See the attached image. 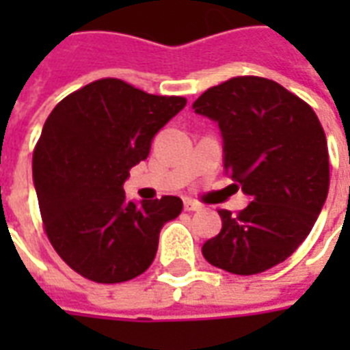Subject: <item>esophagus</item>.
<instances>
[{"mask_svg": "<svg viewBox=\"0 0 350 350\" xmlns=\"http://www.w3.org/2000/svg\"><path fill=\"white\" fill-rule=\"evenodd\" d=\"M183 208H185V212H198L202 206L198 204V202H195V200H185V202H183Z\"/></svg>", "mask_w": 350, "mask_h": 350, "instance_id": "34e87169", "label": "esophagus"}]
</instances>
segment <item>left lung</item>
<instances>
[{
  "mask_svg": "<svg viewBox=\"0 0 350 350\" xmlns=\"http://www.w3.org/2000/svg\"><path fill=\"white\" fill-rule=\"evenodd\" d=\"M193 108L219 123L227 172L251 202L217 210L223 228L202 245L212 266L238 275L273 268L298 250L330 185L323 125L306 100L262 77H234Z\"/></svg>",
  "mask_w": 350,
  "mask_h": 350,
  "instance_id": "obj_1",
  "label": "left lung"
}]
</instances>
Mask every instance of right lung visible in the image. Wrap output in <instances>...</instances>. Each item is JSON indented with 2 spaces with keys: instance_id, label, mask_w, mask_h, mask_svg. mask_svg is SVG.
Masks as SVG:
<instances>
[{
  "instance_id": "obj_1",
  "label": "right lung",
  "mask_w": 350,
  "mask_h": 350,
  "mask_svg": "<svg viewBox=\"0 0 350 350\" xmlns=\"http://www.w3.org/2000/svg\"><path fill=\"white\" fill-rule=\"evenodd\" d=\"M185 103L100 79L67 95L46 118L33 152L42 227L82 278L123 283L153 262L161 228L182 213V198L127 202L123 182Z\"/></svg>"
}]
</instances>
